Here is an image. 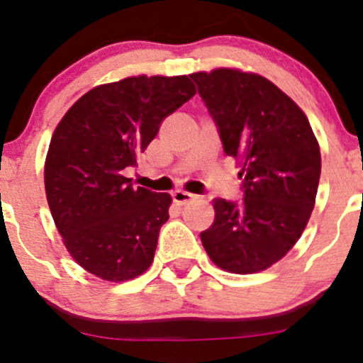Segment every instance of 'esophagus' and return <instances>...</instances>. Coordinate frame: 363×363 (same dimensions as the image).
I'll return each mask as SVG.
<instances>
[{"label":"esophagus","instance_id":"obj_1","mask_svg":"<svg viewBox=\"0 0 363 363\" xmlns=\"http://www.w3.org/2000/svg\"><path fill=\"white\" fill-rule=\"evenodd\" d=\"M172 198H174V201L177 203V205H186V203H189V201H193V199H196V196L187 193V191L177 189V191H174V193H172Z\"/></svg>","mask_w":363,"mask_h":363}]
</instances>
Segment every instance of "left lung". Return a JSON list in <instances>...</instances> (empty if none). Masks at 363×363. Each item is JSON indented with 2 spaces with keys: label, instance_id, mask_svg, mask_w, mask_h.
<instances>
[{
  "label": "left lung",
  "instance_id": "8db88e82",
  "mask_svg": "<svg viewBox=\"0 0 363 363\" xmlns=\"http://www.w3.org/2000/svg\"><path fill=\"white\" fill-rule=\"evenodd\" d=\"M189 78L244 179L242 201L213 199L215 222L201 232L203 247L225 272H262L294 247L309 222L319 143L301 107L264 77L218 68Z\"/></svg>",
  "mask_w": 363,
  "mask_h": 363
}]
</instances>
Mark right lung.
Returning a JSON list of instances; mask_svg holds the SVG:
<instances>
[{"mask_svg":"<svg viewBox=\"0 0 363 363\" xmlns=\"http://www.w3.org/2000/svg\"><path fill=\"white\" fill-rule=\"evenodd\" d=\"M194 94L186 74L129 77L86 91L54 129L45 196L66 249L89 273L126 281L152 264L172 198L135 187L124 169Z\"/></svg>","mask_w":363,"mask_h":363,"instance_id":"obj_1","label":"right lung"}]
</instances>
